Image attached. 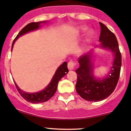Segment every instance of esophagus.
Wrapping results in <instances>:
<instances>
[{
	"instance_id": "obj_1",
	"label": "esophagus",
	"mask_w": 131,
	"mask_h": 131,
	"mask_svg": "<svg viewBox=\"0 0 131 131\" xmlns=\"http://www.w3.org/2000/svg\"><path fill=\"white\" fill-rule=\"evenodd\" d=\"M77 66V63L72 60H70L69 62H68V69H69V70H73V69H75Z\"/></svg>"
}]
</instances>
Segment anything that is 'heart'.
I'll list each match as a JSON object with an SVG mask.
<instances>
[{
  "mask_svg": "<svg viewBox=\"0 0 131 131\" xmlns=\"http://www.w3.org/2000/svg\"><path fill=\"white\" fill-rule=\"evenodd\" d=\"M90 37H91V34H89V37H88V41H89V39H90Z\"/></svg>",
  "mask_w": 131,
  "mask_h": 131,
  "instance_id": "b5f03b06",
  "label": "heart"
}]
</instances>
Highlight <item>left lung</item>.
<instances>
[{
  "instance_id": "obj_1",
  "label": "left lung",
  "mask_w": 131,
  "mask_h": 131,
  "mask_svg": "<svg viewBox=\"0 0 131 131\" xmlns=\"http://www.w3.org/2000/svg\"><path fill=\"white\" fill-rule=\"evenodd\" d=\"M99 40L102 46L111 49L114 54L113 67L106 78L96 79L93 74L91 63V53L82 55L78 58L80 66L75 71L77 74L76 90L83 99L89 102H97L105 99L113 93L116 87L122 66V55L115 35L102 22Z\"/></svg>"
}]
</instances>
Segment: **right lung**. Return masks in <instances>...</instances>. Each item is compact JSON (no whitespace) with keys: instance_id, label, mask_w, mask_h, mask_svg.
Wrapping results in <instances>:
<instances>
[{"instance_id":"obj_1","label":"right lung","mask_w":131,"mask_h":131,"mask_svg":"<svg viewBox=\"0 0 131 131\" xmlns=\"http://www.w3.org/2000/svg\"><path fill=\"white\" fill-rule=\"evenodd\" d=\"M42 22H43V21L38 22H31V23L26 25L23 29L19 32L18 35L16 37V38L13 40V43H12V50L13 47V45H14L15 42V40L18 37L22 36V35L25 34V33H28V32L35 30V29H38V27H40V24L41 23H42ZM68 72H69V69L68 68V63L66 62H65L57 69V71H56L55 74L53 76L50 83L47 86V88L43 89V90H42V91L38 92V93H25L24 91L21 90L17 86V85L15 83V84L16 88L18 90V93L22 96V98L26 100V101L31 102V103H33V104L42 103V102H47L52 96H53V95L55 94L56 91L57 89V86H58V82H59L60 80L62 77H64Z\"/></svg>"}]
</instances>
